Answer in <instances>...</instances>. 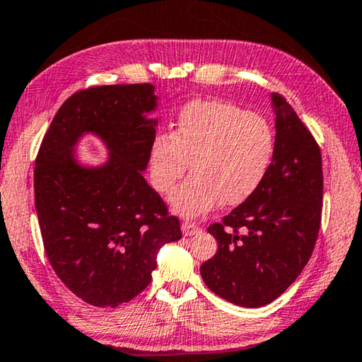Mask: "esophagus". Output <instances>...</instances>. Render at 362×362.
<instances>
[{
    "instance_id": "34e87169",
    "label": "esophagus",
    "mask_w": 362,
    "mask_h": 362,
    "mask_svg": "<svg viewBox=\"0 0 362 362\" xmlns=\"http://www.w3.org/2000/svg\"><path fill=\"white\" fill-rule=\"evenodd\" d=\"M181 230H182V235L185 236H192V235H197V233L200 231V226L192 223V221H182L181 225Z\"/></svg>"
}]
</instances>
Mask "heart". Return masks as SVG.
Listing matches in <instances>:
<instances>
[{
	"label": "heart",
	"instance_id": "obj_1",
	"mask_svg": "<svg viewBox=\"0 0 362 362\" xmlns=\"http://www.w3.org/2000/svg\"><path fill=\"white\" fill-rule=\"evenodd\" d=\"M275 157L269 121L235 103L194 100L181 110L176 131L155 136L148 152L152 186L173 191L191 162L192 176L170 197L177 214L196 216L216 204L238 205L262 185Z\"/></svg>",
	"mask_w": 362,
	"mask_h": 362
}]
</instances>
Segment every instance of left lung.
I'll list each match as a JSON object with an SVG mask.
<instances>
[{
  "label": "left lung",
  "mask_w": 362,
  "mask_h": 362,
  "mask_svg": "<svg viewBox=\"0 0 362 362\" xmlns=\"http://www.w3.org/2000/svg\"><path fill=\"white\" fill-rule=\"evenodd\" d=\"M275 157L251 197L209 226L218 249L200 275L220 298L260 308L296 280L314 251L322 215V157L285 98L272 93Z\"/></svg>",
  "instance_id": "8db88e82"
}]
</instances>
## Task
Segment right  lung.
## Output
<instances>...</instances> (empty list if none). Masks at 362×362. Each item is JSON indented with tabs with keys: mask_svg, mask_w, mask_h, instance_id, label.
<instances>
[{
	"mask_svg": "<svg viewBox=\"0 0 362 362\" xmlns=\"http://www.w3.org/2000/svg\"><path fill=\"white\" fill-rule=\"evenodd\" d=\"M157 108L152 84L87 88L61 105L38 150L33 187L47 257L59 280L97 308L146 290L160 249L181 239L180 220L144 177ZM86 135L107 148L103 164L75 153Z\"/></svg>",
	"mask_w": 362,
	"mask_h": 362,
	"instance_id": "1",
	"label": "right lung"
}]
</instances>
